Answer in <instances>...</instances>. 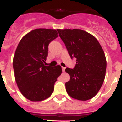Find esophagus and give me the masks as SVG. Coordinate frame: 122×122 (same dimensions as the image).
<instances>
[{
  "label": "esophagus",
  "instance_id": "obj_1",
  "mask_svg": "<svg viewBox=\"0 0 122 122\" xmlns=\"http://www.w3.org/2000/svg\"><path fill=\"white\" fill-rule=\"evenodd\" d=\"M62 72H65V67H62Z\"/></svg>",
  "mask_w": 122,
  "mask_h": 122
}]
</instances>
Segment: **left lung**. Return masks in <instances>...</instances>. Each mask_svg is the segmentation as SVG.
I'll use <instances>...</instances> for the list:
<instances>
[{"label":"left lung","mask_w":122,"mask_h":122,"mask_svg":"<svg viewBox=\"0 0 122 122\" xmlns=\"http://www.w3.org/2000/svg\"><path fill=\"white\" fill-rule=\"evenodd\" d=\"M71 59H76L75 67L66 68L70 80L65 88L71 97L79 100L91 99L103 84L107 61L104 52L94 36L81 29H57Z\"/></svg>","instance_id":"1"}]
</instances>
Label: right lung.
I'll return each mask as SVG.
<instances>
[{
  "label": "right lung",
  "mask_w": 122,
  "mask_h": 122,
  "mask_svg": "<svg viewBox=\"0 0 122 122\" xmlns=\"http://www.w3.org/2000/svg\"><path fill=\"white\" fill-rule=\"evenodd\" d=\"M55 29H37L21 39L14 54L13 67L19 89L26 98L42 101L53 93L62 67L44 64L50 42L58 37Z\"/></svg>",
  "instance_id": "obj_1"
}]
</instances>
